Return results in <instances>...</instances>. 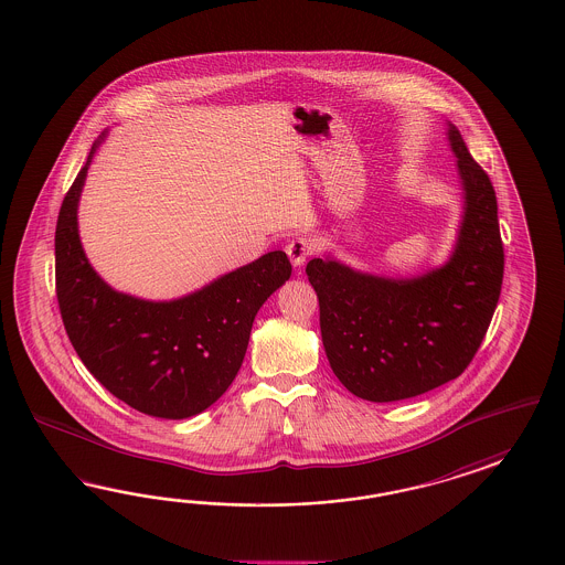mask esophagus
<instances>
[{
    "label": "esophagus",
    "instance_id": "34e87169",
    "mask_svg": "<svg viewBox=\"0 0 565 565\" xmlns=\"http://www.w3.org/2000/svg\"><path fill=\"white\" fill-rule=\"evenodd\" d=\"M312 253L313 243L310 238H306V236H297V238L289 241V245H287V255H289V259H291V264L295 268L303 266L306 259H308Z\"/></svg>",
    "mask_w": 565,
    "mask_h": 565
}]
</instances>
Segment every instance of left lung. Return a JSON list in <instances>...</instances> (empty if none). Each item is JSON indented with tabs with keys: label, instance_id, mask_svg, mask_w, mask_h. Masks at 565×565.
I'll return each mask as SVG.
<instances>
[{
	"label": "left lung",
	"instance_id": "1",
	"mask_svg": "<svg viewBox=\"0 0 565 565\" xmlns=\"http://www.w3.org/2000/svg\"><path fill=\"white\" fill-rule=\"evenodd\" d=\"M448 140L465 211L444 266L413 278L358 273L331 257H313L306 268L331 369L362 399L396 402L457 379L480 350L501 297L497 192L452 124Z\"/></svg>",
	"mask_w": 565,
	"mask_h": 565
}]
</instances>
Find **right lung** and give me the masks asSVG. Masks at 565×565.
Returning a JSON list of instances; mask_svg holds the SVG:
<instances>
[{
    "mask_svg": "<svg viewBox=\"0 0 565 565\" xmlns=\"http://www.w3.org/2000/svg\"><path fill=\"white\" fill-rule=\"evenodd\" d=\"M64 196L56 224V297L64 329L87 371L127 406L161 418L194 417L231 387L249 345L255 313L291 276L285 252L173 301L115 291L89 266L77 231L87 168Z\"/></svg>",
    "mask_w": 565,
    "mask_h": 565,
    "instance_id": "1",
    "label": "right lung"
}]
</instances>
